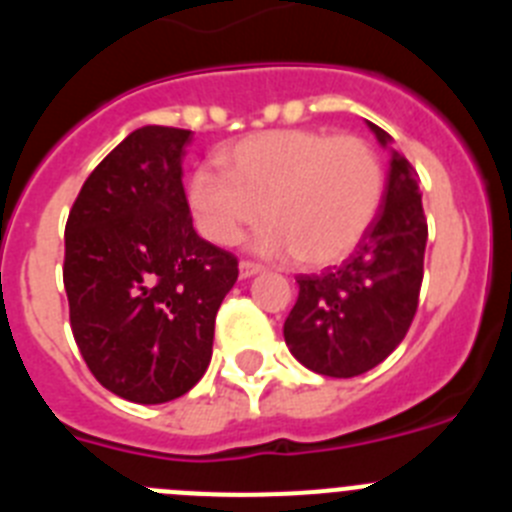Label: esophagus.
<instances>
[{
	"label": "esophagus",
	"instance_id": "obj_1",
	"mask_svg": "<svg viewBox=\"0 0 512 512\" xmlns=\"http://www.w3.org/2000/svg\"><path fill=\"white\" fill-rule=\"evenodd\" d=\"M261 271H264V266L253 264V261H241V264H238V274H241V279L253 277V274H261Z\"/></svg>",
	"mask_w": 512,
	"mask_h": 512
}]
</instances>
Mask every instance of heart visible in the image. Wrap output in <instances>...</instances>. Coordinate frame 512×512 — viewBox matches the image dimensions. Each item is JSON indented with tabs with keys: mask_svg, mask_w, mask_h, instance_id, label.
Wrapping results in <instances>:
<instances>
[{
	"mask_svg": "<svg viewBox=\"0 0 512 512\" xmlns=\"http://www.w3.org/2000/svg\"><path fill=\"white\" fill-rule=\"evenodd\" d=\"M187 182L194 225L207 241L233 246L264 217L253 248L295 253L305 266H330L354 251L379 215L384 166L364 138L325 130H266L220 151Z\"/></svg>",
	"mask_w": 512,
	"mask_h": 512,
	"instance_id": "heart-1",
	"label": "heart"
}]
</instances>
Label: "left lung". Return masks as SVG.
I'll list each match as a JSON object with an SVG mask.
<instances>
[{
  "instance_id": "1",
  "label": "left lung",
  "mask_w": 512,
  "mask_h": 512,
  "mask_svg": "<svg viewBox=\"0 0 512 512\" xmlns=\"http://www.w3.org/2000/svg\"><path fill=\"white\" fill-rule=\"evenodd\" d=\"M390 151L382 210L341 266L297 277L300 297L284 320L289 351L310 372L348 379L382 364L418 310L428 225L415 169L390 133L366 122Z\"/></svg>"
}]
</instances>
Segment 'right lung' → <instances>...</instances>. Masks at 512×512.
Returning <instances> with one entry per match:
<instances>
[{"instance_id": "obj_1", "label": "right lung", "mask_w": 512, "mask_h": 512, "mask_svg": "<svg viewBox=\"0 0 512 512\" xmlns=\"http://www.w3.org/2000/svg\"><path fill=\"white\" fill-rule=\"evenodd\" d=\"M192 130L146 125L81 187L66 223L63 287L89 372L117 397L161 405L207 372L215 315L238 259L192 228L182 158Z\"/></svg>"}]
</instances>
